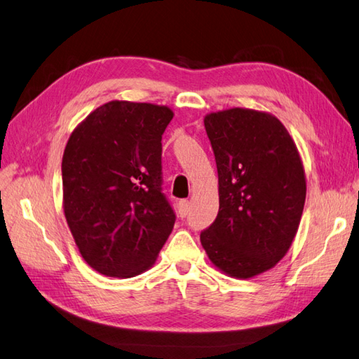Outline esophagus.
I'll list each match as a JSON object with an SVG mask.
<instances>
[{
  "label": "esophagus",
  "instance_id": "1",
  "mask_svg": "<svg viewBox=\"0 0 359 359\" xmlns=\"http://www.w3.org/2000/svg\"><path fill=\"white\" fill-rule=\"evenodd\" d=\"M177 211H179V215L182 219L187 217L188 212H189V202H188V200H180V202L177 203Z\"/></svg>",
  "mask_w": 359,
  "mask_h": 359
}]
</instances>
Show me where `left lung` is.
Here are the masks:
<instances>
[{
	"instance_id": "1",
	"label": "left lung",
	"mask_w": 359,
	"mask_h": 359,
	"mask_svg": "<svg viewBox=\"0 0 359 359\" xmlns=\"http://www.w3.org/2000/svg\"><path fill=\"white\" fill-rule=\"evenodd\" d=\"M219 172V214L200 241L211 263L248 280L272 269L297 236L306 174L294 139L273 114L228 108L205 116Z\"/></svg>"
}]
</instances>
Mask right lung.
<instances>
[{"label": "right lung", "instance_id": "obj_1", "mask_svg": "<svg viewBox=\"0 0 359 359\" xmlns=\"http://www.w3.org/2000/svg\"><path fill=\"white\" fill-rule=\"evenodd\" d=\"M166 105L110 101L67 142L62 206L82 258L107 277L130 278L156 263L176 215L162 194Z\"/></svg>", "mask_w": 359, "mask_h": 359}]
</instances>
